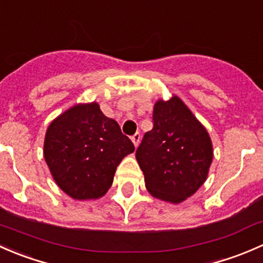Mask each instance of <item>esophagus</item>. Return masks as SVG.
Masks as SVG:
<instances>
[{
    "mask_svg": "<svg viewBox=\"0 0 263 263\" xmlns=\"http://www.w3.org/2000/svg\"><path fill=\"white\" fill-rule=\"evenodd\" d=\"M139 140H140V134L139 133H135V134L132 137V142L134 143V147H138V144H139Z\"/></svg>",
    "mask_w": 263,
    "mask_h": 263,
    "instance_id": "34e87169",
    "label": "esophagus"
}]
</instances>
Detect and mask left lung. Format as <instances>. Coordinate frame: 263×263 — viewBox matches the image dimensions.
Segmentation results:
<instances>
[{"label": "left lung", "mask_w": 263, "mask_h": 263, "mask_svg": "<svg viewBox=\"0 0 263 263\" xmlns=\"http://www.w3.org/2000/svg\"><path fill=\"white\" fill-rule=\"evenodd\" d=\"M145 187L154 197L180 204L205 182L213 161L209 133L182 100H158L153 128L135 152Z\"/></svg>", "instance_id": "8db88e82"}]
</instances>
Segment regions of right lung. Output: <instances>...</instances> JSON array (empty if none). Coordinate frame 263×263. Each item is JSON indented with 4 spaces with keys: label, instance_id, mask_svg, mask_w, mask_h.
<instances>
[{
    "label": "right lung",
    "instance_id": "right-lung-1",
    "mask_svg": "<svg viewBox=\"0 0 263 263\" xmlns=\"http://www.w3.org/2000/svg\"><path fill=\"white\" fill-rule=\"evenodd\" d=\"M134 144L97 102L78 104L54 119L44 158L57 185L76 200L99 199L111 186L116 167Z\"/></svg>",
    "mask_w": 263,
    "mask_h": 263
}]
</instances>
